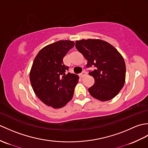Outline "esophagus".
Instances as JSON below:
<instances>
[{
	"label": "esophagus",
	"mask_w": 148,
	"mask_h": 148,
	"mask_svg": "<svg viewBox=\"0 0 148 148\" xmlns=\"http://www.w3.org/2000/svg\"><path fill=\"white\" fill-rule=\"evenodd\" d=\"M87 75V72L86 71H83L81 73L79 74V76L80 77H83L84 76H86Z\"/></svg>",
	"instance_id": "1"
}]
</instances>
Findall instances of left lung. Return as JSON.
<instances>
[{
    "mask_svg": "<svg viewBox=\"0 0 148 148\" xmlns=\"http://www.w3.org/2000/svg\"><path fill=\"white\" fill-rule=\"evenodd\" d=\"M76 48L88 60L86 67H95L89 72L95 79L88 88L90 95L100 101L114 98L125 81L126 66L121 55L111 44L100 39L76 40Z\"/></svg>",
    "mask_w": 148,
    "mask_h": 148,
    "instance_id": "left-lung-1",
    "label": "left lung"
}]
</instances>
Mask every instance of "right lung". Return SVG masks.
Segmentation results:
<instances>
[{"label":"right lung","mask_w":148,"mask_h":148,"mask_svg":"<svg viewBox=\"0 0 148 148\" xmlns=\"http://www.w3.org/2000/svg\"><path fill=\"white\" fill-rule=\"evenodd\" d=\"M74 46L71 40H59L44 47L34 59L30 72L34 92L46 105L58 109L72 99L79 76L67 71L63 62L65 55Z\"/></svg>","instance_id":"right-lung-1"}]
</instances>
